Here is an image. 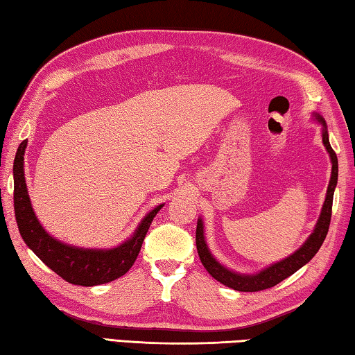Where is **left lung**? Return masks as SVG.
I'll return each mask as SVG.
<instances>
[{"label":"left lung","mask_w":355,"mask_h":355,"mask_svg":"<svg viewBox=\"0 0 355 355\" xmlns=\"http://www.w3.org/2000/svg\"><path fill=\"white\" fill-rule=\"evenodd\" d=\"M320 122L324 125L322 142L330 155V159H332V177H330L327 196H326V200H324V207H322V211L320 216V220H318L313 233H311L310 238L305 241L302 248L294 252L293 255L285 258V260H282L279 263L272 264V266L266 268L260 274H255V275L235 274V272L228 271V269H225L222 264H219L214 260L213 255L209 254L207 243H205V238H203L202 220L200 219L197 220L196 245H197V252H199L200 261L203 266H205L207 271L209 272V275H213V277L218 282H220V284L227 285L228 288H233V290H236V291L255 293V291L268 290V288H272L277 284H280L282 280L290 277L291 274H294L297 269L302 268L305 263H309L311 258L316 255V252L320 250V248L324 243V239H326L327 232H329L330 218H332L334 191L336 186V180H338V159H336V153L334 152V148L330 147L329 135L326 130V122H324L321 117H320Z\"/></svg>","instance_id":"left-lung-1"}]
</instances>
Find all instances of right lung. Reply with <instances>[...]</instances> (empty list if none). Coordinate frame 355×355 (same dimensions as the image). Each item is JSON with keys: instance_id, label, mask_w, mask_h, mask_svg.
<instances>
[{"instance_id": "obj_1", "label": "right lung", "mask_w": 355, "mask_h": 355, "mask_svg": "<svg viewBox=\"0 0 355 355\" xmlns=\"http://www.w3.org/2000/svg\"><path fill=\"white\" fill-rule=\"evenodd\" d=\"M25 148L26 141H23L14 159V209L20 235L28 248L51 271H55L59 277L73 285L94 286L107 284V282L116 280L120 275L128 272L142 248L150 224L163 205L152 209L142 219L133 238L116 249L95 250L70 248L48 235L35 218L25 183V171H23Z\"/></svg>"}]
</instances>
